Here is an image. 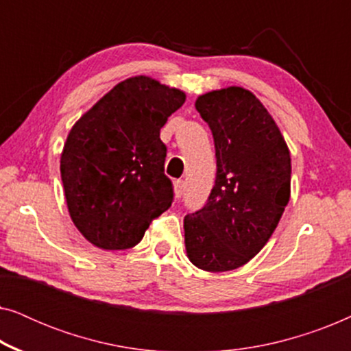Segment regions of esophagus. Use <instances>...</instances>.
<instances>
[{"mask_svg": "<svg viewBox=\"0 0 351 351\" xmlns=\"http://www.w3.org/2000/svg\"><path fill=\"white\" fill-rule=\"evenodd\" d=\"M185 191V182L184 180H176L174 182V195L176 198H180Z\"/></svg>", "mask_w": 351, "mask_h": 351, "instance_id": "1", "label": "esophagus"}]
</instances>
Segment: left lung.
<instances>
[{"label":"left lung","instance_id":"8db88e82","mask_svg":"<svg viewBox=\"0 0 351 351\" xmlns=\"http://www.w3.org/2000/svg\"><path fill=\"white\" fill-rule=\"evenodd\" d=\"M195 107L214 136L217 177L208 204L185 215V251L204 271H228L256 257L291 198V152L251 90L228 86Z\"/></svg>","mask_w":351,"mask_h":351}]
</instances>
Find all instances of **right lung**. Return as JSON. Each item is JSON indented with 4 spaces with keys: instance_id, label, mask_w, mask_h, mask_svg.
Here are the masks:
<instances>
[{
    "instance_id": "add662e5",
    "label": "right lung",
    "mask_w": 351,
    "mask_h": 351,
    "mask_svg": "<svg viewBox=\"0 0 351 351\" xmlns=\"http://www.w3.org/2000/svg\"><path fill=\"white\" fill-rule=\"evenodd\" d=\"M184 90L138 75L118 83L70 129L60 155L66 208L95 247L119 251L141 243L169 209L160 131L184 105Z\"/></svg>"
}]
</instances>
